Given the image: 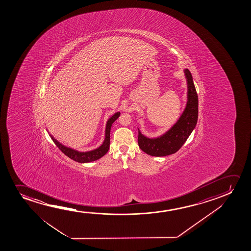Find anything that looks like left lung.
I'll use <instances>...</instances> for the list:
<instances>
[{"label": "left lung", "instance_id": "8db88e82", "mask_svg": "<svg viewBox=\"0 0 251 251\" xmlns=\"http://www.w3.org/2000/svg\"><path fill=\"white\" fill-rule=\"evenodd\" d=\"M188 81V103L178 122L166 133L157 139H148L138 131V144L146 153L163 157L173 154L182 148L196 127L198 119V95L193 82L191 73L184 70Z\"/></svg>", "mask_w": 251, "mask_h": 251}]
</instances>
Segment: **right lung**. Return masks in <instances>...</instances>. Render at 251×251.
<instances>
[{
    "label": "right lung",
    "mask_w": 251,
    "mask_h": 251,
    "mask_svg": "<svg viewBox=\"0 0 251 251\" xmlns=\"http://www.w3.org/2000/svg\"><path fill=\"white\" fill-rule=\"evenodd\" d=\"M119 116H120V112H117V113L114 114L113 116L108 120L106 124V129H105V139H104L103 145L100 148L95 149V150H93V151L80 152V151L73 150L71 148H67L65 146L59 143L58 141H56L55 138L52 136L51 134H50V135L51 137L52 141H54V143L56 145V147L64 154L67 155L69 158H71L73 160L79 162V163H88V162L95 161L97 159L102 158L103 155L106 154L107 151L109 150V148H110V128H111L112 124L115 121L117 120Z\"/></svg>",
    "instance_id": "1"
}]
</instances>
